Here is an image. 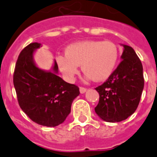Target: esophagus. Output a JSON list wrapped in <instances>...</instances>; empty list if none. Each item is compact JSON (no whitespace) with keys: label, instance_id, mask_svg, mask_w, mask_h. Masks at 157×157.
Here are the masks:
<instances>
[{"label":"esophagus","instance_id":"1","mask_svg":"<svg viewBox=\"0 0 157 157\" xmlns=\"http://www.w3.org/2000/svg\"><path fill=\"white\" fill-rule=\"evenodd\" d=\"M86 91H87V89H86V88H84V87H80L79 88L80 93H82V94L85 93V92H86Z\"/></svg>","mask_w":157,"mask_h":157}]
</instances>
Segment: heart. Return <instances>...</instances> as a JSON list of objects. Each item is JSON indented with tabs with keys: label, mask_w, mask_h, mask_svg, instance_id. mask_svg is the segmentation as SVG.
I'll use <instances>...</instances> for the list:
<instances>
[{
	"label": "heart",
	"mask_w": 157,
	"mask_h": 157,
	"mask_svg": "<svg viewBox=\"0 0 157 157\" xmlns=\"http://www.w3.org/2000/svg\"><path fill=\"white\" fill-rule=\"evenodd\" d=\"M119 59L117 46L109 41H82L69 45L65 54L56 57L62 75L72 82L78 74V66L87 79L105 81L112 75Z\"/></svg>",
	"instance_id": "obj_1"
}]
</instances>
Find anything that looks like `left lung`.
Masks as SVG:
<instances>
[{"instance_id":"8db88e82","label":"left lung","mask_w":157,"mask_h":157,"mask_svg":"<svg viewBox=\"0 0 157 157\" xmlns=\"http://www.w3.org/2000/svg\"><path fill=\"white\" fill-rule=\"evenodd\" d=\"M120 45L122 61L108 79L96 88L100 98L95 112L110 123L120 122L135 112L144 87L142 62L132 47Z\"/></svg>"}]
</instances>
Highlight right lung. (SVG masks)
Masks as SVG:
<instances>
[{
	"label": "right lung",
	"instance_id": "add662e5",
	"mask_svg": "<svg viewBox=\"0 0 157 157\" xmlns=\"http://www.w3.org/2000/svg\"><path fill=\"white\" fill-rule=\"evenodd\" d=\"M40 47L38 42H33L20 52L14 70V86L19 106L33 122L56 127L70 115L79 88L58 76L56 59L50 70L37 66L34 53Z\"/></svg>",
	"mask_w": 157,
	"mask_h": 157
}]
</instances>
